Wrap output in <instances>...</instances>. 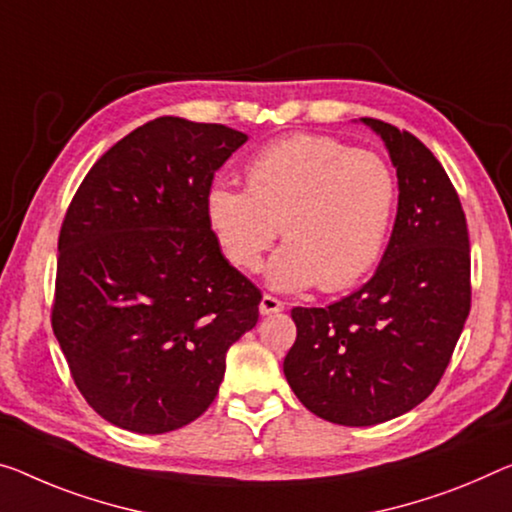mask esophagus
<instances>
[{
    "mask_svg": "<svg viewBox=\"0 0 512 512\" xmlns=\"http://www.w3.org/2000/svg\"><path fill=\"white\" fill-rule=\"evenodd\" d=\"M279 311H283V302L277 300L274 295H263V300H261L263 316H272V313H279Z\"/></svg>",
    "mask_w": 512,
    "mask_h": 512,
    "instance_id": "1",
    "label": "esophagus"
}]
</instances>
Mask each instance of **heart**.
<instances>
[{
	"mask_svg": "<svg viewBox=\"0 0 512 512\" xmlns=\"http://www.w3.org/2000/svg\"><path fill=\"white\" fill-rule=\"evenodd\" d=\"M247 190L215 183L206 217L224 256L254 272L265 251L274 288L325 293L355 286L380 263L398 206L391 164L373 151L327 135H293L265 146L247 162Z\"/></svg>",
	"mask_w": 512,
	"mask_h": 512,
	"instance_id": "1",
	"label": "heart"
}]
</instances>
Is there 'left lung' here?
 I'll return each instance as SVG.
<instances>
[{"label": "left lung", "mask_w": 512, "mask_h": 512, "mask_svg": "<svg viewBox=\"0 0 512 512\" xmlns=\"http://www.w3.org/2000/svg\"><path fill=\"white\" fill-rule=\"evenodd\" d=\"M398 174V215L382 263L357 293L290 311V389L325 421L375 426L423 403L442 380L471 309L469 231L460 196L412 132L364 119Z\"/></svg>", "instance_id": "obj_1"}]
</instances>
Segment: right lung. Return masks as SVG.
<instances>
[{
  "label": "right lung",
  "instance_id": "add662e5",
  "mask_svg": "<svg viewBox=\"0 0 512 512\" xmlns=\"http://www.w3.org/2000/svg\"><path fill=\"white\" fill-rule=\"evenodd\" d=\"M247 135L160 116L109 148L59 231L52 329L102 419L141 435L208 410L226 350L258 322L261 290L206 217L215 171Z\"/></svg>",
  "mask_w": 512,
  "mask_h": 512
}]
</instances>
